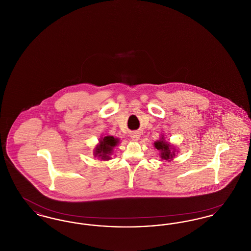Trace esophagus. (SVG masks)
<instances>
[{"label":"esophagus","instance_id":"1","mask_svg":"<svg viewBox=\"0 0 251 251\" xmlns=\"http://www.w3.org/2000/svg\"><path fill=\"white\" fill-rule=\"evenodd\" d=\"M131 138L133 141H137L140 138V133L138 131H132L131 132Z\"/></svg>","mask_w":251,"mask_h":251}]
</instances>
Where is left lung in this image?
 <instances>
[{
	"label": "left lung",
	"instance_id": "left-lung-1",
	"mask_svg": "<svg viewBox=\"0 0 251 251\" xmlns=\"http://www.w3.org/2000/svg\"><path fill=\"white\" fill-rule=\"evenodd\" d=\"M156 149L161 151V157L162 159L165 160H170L173 158V156L175 155L173 151H171V147L170 145L164 141V138H162V140H159L154 143Z\"/></svg>",
	"mask_w": 251,
	"mask_h": 251
}]
</instances>
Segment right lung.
Returning a JSON list of instances; mask_svg holds the SVG:
<instances>
[{
  "label": "right lung",
  "mask_w": 251,
  "mask_h": 251,
  "mask_svg": "<svg viewBox=\"0 0 251 251\" xmlns=\"http://www.w3.org/2000/svg\"><path fill=\"white\" fill-rule=\"evenodd\" d=\"M119 140L113 136H105L100 139V145L96 148L95 155L101 157V159H108L113 148L118 144Z\"/></svg>",
  "instance_id": "add662e5"
}]
</instances>
